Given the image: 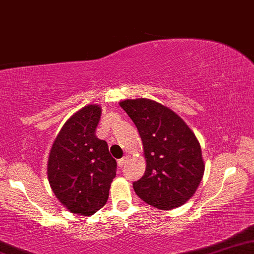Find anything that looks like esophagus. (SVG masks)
I'll return each instance as SVG.
<instances>
[{"instance_id":"esophagus-1","label":"esophagus","mask_w":254,"mask_h":254,"mask_svg":"<svg viewBox=\"0 0 254 254\" xmlns=\"http://www.w3.org/2000/svg\"><path fill=\"white\" fill-rule=\"evenodd\" d=\"M127 159H129V157H124V158H122V159H120V160H118V166L120 167H123L124 165H125V162L127 161Z\"/></svg>"}]
</instances>
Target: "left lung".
I'll use <instances>...</instances> for the list:
<instances>
[{"label":"left lung","mask_w":254,"mask_h":254,"mask_svg":"<svg viewBox=\"0 0 254 254\" xmlns=\"http://www.w3.org/2000/svg\"><path fill=\"white\" fill-rule=\"evenodd\" d=\"M143 141L145 173L136 194L161 210L185 204L203 178L204 161L195 133L177 113L148 99L121 101Z\"/></svg>","instance_id":"1"}]
</instances>
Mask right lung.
Masks as SVG:
<instances>
[{
    "label": "right lung",
    "mask_w": 254,
    "mask_h": 254,
    "mask_svg": "<svg viewBox=\"0 0 254 254\" xmlns=\"http://www.w3.org/2000/svg\"><path fill=\"white\" fill-rule=\"evenodd\" d=\"M102 109L88 104L73 114L53 141L47 177L56 197L67 210L92 216L107 203L116 160L106 140L96 137Z\"/></svg>",
    "instance_id": "add662e5"
}]
</instances>
